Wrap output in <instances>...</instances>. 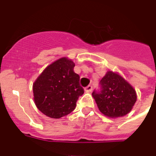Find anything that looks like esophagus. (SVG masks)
<instances>
[{
  "mask_svg": "<svg viewBox=\"0 0 156 156\" xmlns=\"http://www.w3.org/2000/svg\"><path fill=\"white\" fill-rule=\"evenodd\" d=\"M92 90H93V87L90 86V85H88L87 87L84 88V90L86 92H91Z\"/></svg>",
  "mask_w": 156,
  "mask_h": 156,
  "instance_id": "34e87169",
  "label": "esophagus"
}]
</instances>
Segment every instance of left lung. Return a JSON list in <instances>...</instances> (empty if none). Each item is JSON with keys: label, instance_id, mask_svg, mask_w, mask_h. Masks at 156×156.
I'll return each mask as SVG.
<instances>
[{"label": "left lung", "instance_id": "8db88e82", "mask_svg": "<svg viewBox=\"0 0 156 156\" xmlns=\"http://www.w3.org/2000/svg\"><path fill=\"white\" fill-rule=\"evenodd\" d=\"M100 84L101 91L94 90L92 96L103 115L118 118L131 111L137 101V93L122 76L108 71L101 80Z\"/></svg>", "mask_w": 156, "mask_h": 156}]
</instances>
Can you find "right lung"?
Returning <instances> with one entry per match:
<instances>
[{"label":"right lung","instance_id":"obj_1","mask_svg":"<svg viewBox=\"0 0 156 156\" xmlns=\"http://www.w3.org/2000/svg\"><path fill=\"white\" fill-rule=\"evenodd\" d=\"M74 66L71 59L61 58L47 66L34 81V103L47 116L59 119L75 109L78 98L84 91Z\"/></svg>","mask_w":156,"mask_h":156}]
</instances>
